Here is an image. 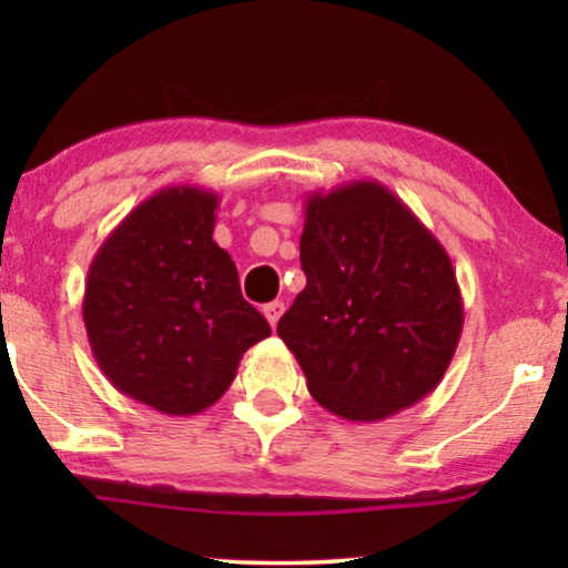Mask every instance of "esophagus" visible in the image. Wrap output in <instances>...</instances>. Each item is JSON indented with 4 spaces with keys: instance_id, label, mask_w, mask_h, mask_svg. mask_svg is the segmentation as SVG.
<instances>
[{
    "instance_id": "esophagus-1",
    "label": "esophagus",
    "mask_w": 568,
    "mask_h": 568,
    "mask_svg": "<svg viewBox=\"0 0 568 568\" xmlns=\"http://www.w3.org/2000/svg\"><path fill=\"white\" fill-rule=\"evenodd\" d=\"M263 315H266V321L276 328L278 317L284 315V302L276 300V302H268V305H263Z\"/></svg>"
}]
</instances>
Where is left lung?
Masks as SVG:
<instances>
[{"mask_svg":"<svg viewBox=\"0 0 568 568\" xmlns=\"http://www.w3.org/2000/svg\"><path fill=\"white\" fill-rule=\"evenodd\" d=\"M307 284L276 325L307 390L346 422H383L426 398L453 362L463 297L453 261L377 181L310 193Z\"/></svg>","mask_w":568,"mask_h":568,"instance_id":"1","label":"left lung"}]
</instances>
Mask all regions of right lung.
Returning <instances> with one entry per match:
<instances>
[{"mask_svg": "<svg viewBox=\"0 0 568 568\" xmlns=\"http://www.w3.org/2000/svg\"><path fill=\"white\" fill-rule=\"evenodd\" d=\"M220 196L168 185L103 240L82 317L115 390L168 416L214 406L271 325L240 294L235 261L214 243Z\"/></svg>", "mask_w": 568, "mask_h": 568, "instance_id": "obj_1", "label": "right lung"}]
</instances>
